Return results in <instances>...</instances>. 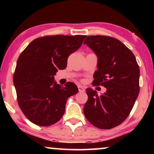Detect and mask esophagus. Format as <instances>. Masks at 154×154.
Masks as SVG:
<instances>
[{
  "instance_id": "obj_1",
  "label": "esophagus",
  "mask_w": 154,
  "mask_h": 154,
  "mask_svg": "<svg viewBox=\"0 0 154 154\" xmlns=\"http://www.w3.org/2000/svg\"><path fill=\"white\" fill-rule=\"evenodd\" d=\"M78 88H79V92H84V91H85V88L83 87V86L79 85V86H78Z\"/></svg>"
}]
</instances>
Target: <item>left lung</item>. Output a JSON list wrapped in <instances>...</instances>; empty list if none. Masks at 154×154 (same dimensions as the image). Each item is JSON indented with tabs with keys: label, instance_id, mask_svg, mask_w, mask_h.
Listing matches in <instances>:
<instances>
[{
	"label": "left lung",
	"instance_id": "1",
	"mask_svg": "<svg viewBox=\"0 0 154 154\" xmlns=\"http://www.w3.org/2000/svg\"><path fill=\"white\" fill-rule=\"evenodd\" d=\"M84 44L97 56L92 85L106 88L101 95L92 88L86 89L84 114L95 127L111 129L127 119L134 106L140 92V68L131 50L116 38L90 35Z\"/></svg>",
	"mask_w": 154,
	"mask_h": 154
}]
</instances>
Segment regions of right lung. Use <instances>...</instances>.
<instances>
[{"label": "right lung", "mask_w": 154, "mask_h": 154, "mask_svg": "<svg viewBox=\"0 0 154 154\" xmlns=\"http://www.w3.org/2000/svg\"><path fill=\"white\" fill-rule=\"evenodd\" d=\"M86 35H45L31 41L19 57L13 82L18 104L31 122L40 126L56 123L64 115L66 101L78 93L75 83H56L58 69L81 47Z\"/></svg>", "instance_id": "1"}]
</instances>
